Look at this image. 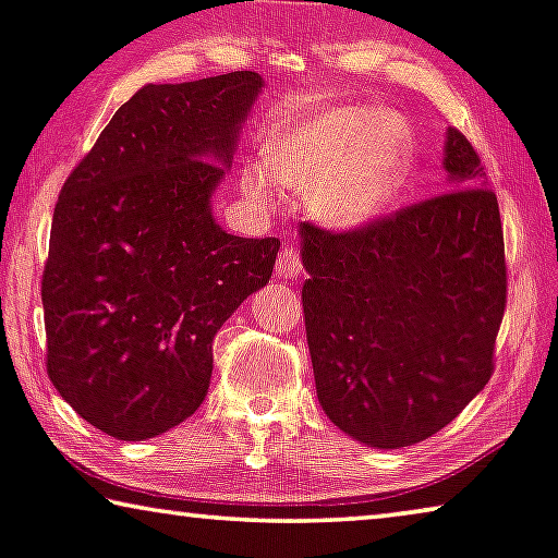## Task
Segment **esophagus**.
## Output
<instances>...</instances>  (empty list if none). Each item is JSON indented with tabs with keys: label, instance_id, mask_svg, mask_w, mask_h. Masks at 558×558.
<instances>
[{
	"label": "esophagus",
	"instance_id": "obj_1",
	"mask_svg": "<svg viewBox=\"0 0 558 558\" xmlns=\"http://www.w3.org/2000/svg\"><path fill=\"white\" fill-rule=\"evenodd\" d=\"M305 265H303V255L298 251L295 245H286L282 251L278 253V260H276V278L280 280H293L298 276H303Z\"/></svg>",
	"mask_w": 558,
	"mask_h": 558
}]
</instances>
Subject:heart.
<instances>
[{
    "label": "heart",
    "instance_id": "heart-1",
    "mask_svg": "<svg viewBox=\"0 0 558 558\" xmlns=\"http://www.w3.org/2000/svg\"><path fill=\"white\" fill-rule=\"evenodd\" d=\"M409 132L390 114L338 110L278 132L265 145V168H247L245 193L276 205L280 190L305 193V205L328 226H355L384 207L401 178Z\"/></svg>",
    "mask_w": 558,
    "mask_h": 558
}]
</instances>
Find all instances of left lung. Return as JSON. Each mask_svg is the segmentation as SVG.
<instances>
[{"instance_id":"8db88e82","label":"left lung","mask_w":558,"mask_h":558,"mask_svg":"<svg viewBox=\"0 0 558 558\" xmlns=\"http://www.w3.org/2000/svg\"><path fill=\"white\" fill-rule=\"evenodd\" d=\"M453 190L359 228L303 222V313L318 401L376 448L438 434L494 373L506 311L498 199L471 140L448 130Z\"/></svg>"}]
</instances>
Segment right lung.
Returning a JSON list of instances; mask_svg holds the SVG:
<instances>
[{
  "mask_svg": "<svg viewBox=\"0 0 558 558\" xmlns=\"http://www.w3.org/2000/svg\"><path fill=\"white\" fill-rule=\"evenodd\" d=\"M255 72L132 95L64 180L41 272L47 373L120 440L160 436L205 401L213 340L272 276L278 238H238L210 213Z\"/></svg>",
  "mask_w": 558,
  "mask_h": 558,
  "instance_id": "add662e5",
  "label": "right lung"
}]
</instances>
